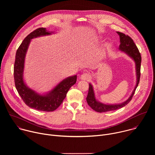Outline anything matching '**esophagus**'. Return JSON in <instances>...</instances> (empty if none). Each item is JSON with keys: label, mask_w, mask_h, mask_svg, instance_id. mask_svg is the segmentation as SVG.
Wrapping results in <instances>:
<instances>
[{"label": "esophagus", "mask_w": 155, "mask_h": 155, "mask_svg": "<svg viewBox=\"0 0 155 155\" xmlns=\"http://www.w3.org/2000/svg\"><path fill=\"white\" fill-rule=\"evenodd\" d=\"M91 78V75L88 73H83L80 76V79L83 80H89Z\"/></svg>", "instance_id": "34e87169"}]
</instances>
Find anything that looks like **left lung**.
<instances>
[{
  "label": "left lung",
  "instance_id": "8db88e82",
  "mask_svg": "<svg viewBox=\"0 0 155 155\" xmlns=\"http://www.w3.org/2000/svg\"><path fill=\"white\" fill-rule=\"evenodd\" d=\"M117 32L120 35V45L119 48L120 50L126 53L127 55H129L135 61L136 74H137V83L134 89V91H132L131 95L128 98V99L121 104H115V105H109V104L107 105L97 101L95 97L93 86L90 83L89 91H88V94L86 97L87 103L88 105H89V106L91 107L92 109L95 110L96 112H100V113L105 112L108 111H112V110H115L126 105L130 101L132 97H133L136 88L140 81V65H141V60H142L140 53L137 46L136 45V44L134 43L133 40H132L129 35H125L124 34L120 32Z\"/></svg>",
  "mask_w": 155,
  "mask_h": 155
}]
</instances>
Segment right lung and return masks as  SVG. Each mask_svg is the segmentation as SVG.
<instances>
[{"mask_svg": "<svg viewBox=\"0 0 155 155\" xmlns=\"http://www.w3.org/2000/svg\"><path fill=\"white\" fill-rule=\"evenodd\" d=\"M51 32L40 28L30 33L18 48L14 64L15 84L18 94L29 107L44 112H53L58 108L66 97L69 90L77 81V75L64 79L45 95H40L29 88L23 80L25 59L31 40L40 36L50 35Z\"/></svg>", "mask_w": 155, "mask_h": 155, "instance_id": "1", "label": "right lung"}]
</instances>
